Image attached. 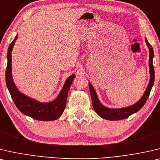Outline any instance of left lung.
Returning <instances> with one entry per match:
<instances>
[{
	"label": "left lung",
	"instance_id": "obj_1",
	"mask_svg": "<svg viewBox=\"0 0 160 160\" xmlns=\"http://www.w3.org/2000/svg\"><path fill=\"white\" fill-rule=\"evenodd\" d=\"M146 42L148 46V49H149V69H150V80L148 82V86L146 89L145 93L140 100L138 102H136L135 104L130 106V107L122 108V109H109V108L105 107L103 106L102 103H100L99 100L97 97L96 93L94 90L93 87L92 85L89 82V89L90 93H91V96L92 99V104H93V109L95 112L99 115L101 118L106 120H123L128 118V117L131 115V114L136 113L138 111H139L141 108L143 107L145 103L149 96L151 90L154 85V66H153V57H154V51H153V48L152 46L148 42V40L146 38Z\"/></svg>",
	"mask_w": 160,
	"mask_h": 160
}]
</instances>
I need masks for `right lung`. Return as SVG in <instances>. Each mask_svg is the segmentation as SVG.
Returning <instances> with one entry per match:
<instances>
[{
    "instance_id": "obj_1",
    "label": "right lung",
    "mask_w": 160,
    "mask_h": 160,
    "mask_svg": "<svg viewBox=\"0 0 160 160\" xmlns=\"http://www.w3.org/2000/svg\"><path fill=\"white\" fill-rule=\"evenodd\" d=\"M17 35L11 42L8 49V63L6 70V82L8 91L15 105L22 113L35 120L40 121H51L57 120L62 115L66 107L68 92L75 78L72 75L67 78L64 87L57 99L49 103H41L20 93L13 82L12 75V51Z\"/></svg>"
}]
</instances>
